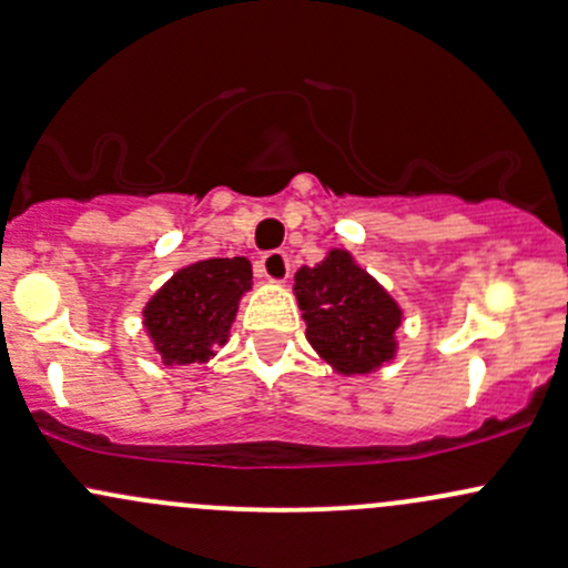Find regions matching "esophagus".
Segmentation results:
<instances>
[{"label":"esophagus","instance_id":"1","mask_svg":"<svg viewBox=\"0 0 568 568\" xmlns=\"http://www.w3.org/2000/svg\"><path fill=\"white\" fill-rule=\"evenodd\" d=\"M260 276L271 284H282L290 276V257L284 252H267L260 260Z\"/></svg>","mask_w":568,"mask_h":568}]
</instances>
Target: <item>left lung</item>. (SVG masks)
Segmentation results:
<instances>
[{
    "instance_id": "8db88e82",
    "label": "left lung",
    "mask_w": 568,
    "mask_h": 568,
    "mask_svg": "<svg viewBox=\"0 0 568 568\" xmlns=\"http://www.w3.org/2000/svg\"><path fill=\"white\" fill-rule=\"evenodd\" d=\"M308 344L338 374H371L395 357L400 308L349 252L333 248L320 265L295 273Z\"/></svg>"
}]
</instances>
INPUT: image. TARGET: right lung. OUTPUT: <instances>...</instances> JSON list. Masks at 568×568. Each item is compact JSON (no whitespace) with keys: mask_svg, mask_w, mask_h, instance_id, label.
<instances>
[{"mask_svg":"<svg viewBox=\"0 0 568 568\" xmlns=\"http://www.w3.org/2000/svg\"><path fill=\"white\" fill-rule=\"evenodd\" d=\"M246 290H252V262L246 257H213L181 267L143 308V325L162 363H205L213 344L227 341Z\"/></svg>","mask_w":568,"mask_h":568,"instance_id":"1","label":"right lung"}]
</instances>
